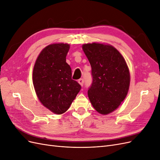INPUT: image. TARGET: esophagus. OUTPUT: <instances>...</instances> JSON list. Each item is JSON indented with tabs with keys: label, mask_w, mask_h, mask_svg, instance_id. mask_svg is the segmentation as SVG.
Masks as SVG:
<instances>
[{
	"label": "esophagus",
	"mask_w": 160,
	"mask_h": 160,
	"mask_svg": "<svg viewBox=\"0 0 160 160\" xmlns=\"http://www.w3.org/2000/svg\"><path fill=\"white\" fill-rule=\"evenodd\" d=\"M78 83L81 85V86H83V83H84V79H79V80H78Z\"/></svg>",
	"instance_id": "34e87169"
}]
</instances>
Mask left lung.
Masks as SVG:
<instances>
[{
    "instance_id": "left-lung-1",
    "label": "left lung",
    "mask_w": 160,
    "mask_h": 160,
    "mask_svg": "<svg viewBox=\"0 0 160 160\" xmlns=\"http://www.w3.org/2000/svg\"><path fill=\"white\" fill-rule=\"evenodd\" d=\"M83 50L91 67L89 99L97 111L108 114L119 107L128 94V67L120 52L111 45L93 42L83 45Z\"/></svg>"
}]
</instances>
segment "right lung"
Here are the masks:
<instances>
[{"label":"right lung","mask_w":160,"mask_h":160,"mask_svg":"<svg viewBox=\"0 0 160 160\" xmlns=\"http://www.w3.org/2000/svg\"><path fill=\"white\" fill-rule=\"evenodd\" d=\"M69 45L59 43L46 47L34 66L32 81L38 99L56 114L68 109L81 89L72 79L70 66L66 62Z\"/></svg>","instance_id":"1"}]
</instances>
